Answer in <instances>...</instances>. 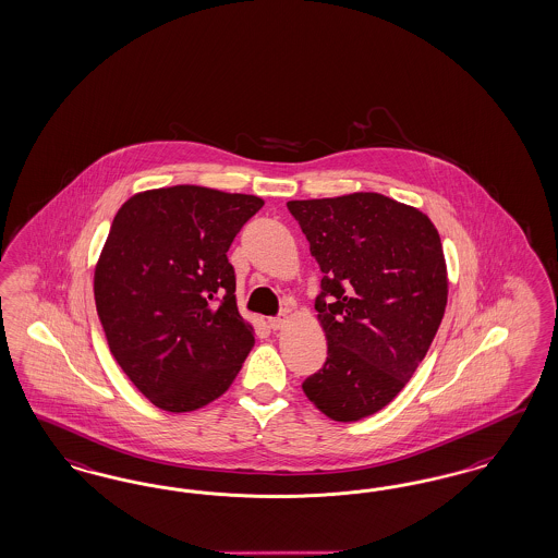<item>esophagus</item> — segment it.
Segmentation results:
<instances>
[{
	"label": "esophagus",
	"instance_id": "1",
	"mask_svg": "<svg viewBox=\"0 0 558 558\" xmlns=\"http://www.w3.org/2000/svg\"><path fill=\"white\" fill-rule=\"evenodd\" d=\"M268 324L271 329H282V327L289 324V317L287 315H278V317H271Z\"/></svg>",
	"mask_w": 558,
	"mask_h": 558
}]
</instances>
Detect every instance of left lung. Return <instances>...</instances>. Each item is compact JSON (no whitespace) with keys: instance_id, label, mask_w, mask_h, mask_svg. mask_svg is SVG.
<instances>
[{"instance_id":"obj_1","label":"left lung","mask_w":558,"mask_h":558,"mask_svg":"<svg viewBox=\"0 0 558 558\" xmlns=\"http://www.w3.org/2000/svg\"><path fill=\"white\" fill-rule=\"evenodd\" d=\"M287 206L324 271L315 308L327 359L303 391L331 421L354 423L404 389L441 326V239L426 214L381 193Z\"/></svg>"}]
</instances>
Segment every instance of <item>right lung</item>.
Masks as SVG:
<instances>
[{
    "mask_svg": "<svg viewBox=\"0 0 558 558\" xmlns=\"http://www.w3.org/2000/svg\"><path fill=\"white\" fill-rule=\"evenodd\" d=\"M264 199L197 185L130 197L95 269L109 350L167 412H192L231 387L255 344L239 315L227 251Z\"/></svg>",
    "mask_w": 558,
    "mask_h": 558,
    "instance_id": "1",
    "label": "right lung"
}]
</instances>
